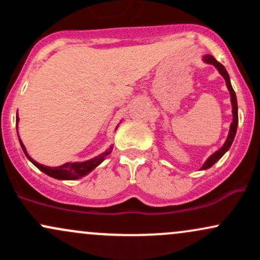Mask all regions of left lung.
Wrapping results in <instances>:
<instances>
[{
  "instance_id": "8db88e82",
  "label": "left lung",
  "mask_w": 260,
  "mask_h": 260,
  "mask_svg": "<svg viewBox=\"0 0 260 260\" xmlns=\"http://www.w3.org/2000/svg\"><path fill=\"white\" fill-rule=\"evenodd\" d=\"M203 61H204L205 63L215 66L216 70L219 71V73L221 74V76L223 77V79H225L226 85H228V89H229V91H230V96H231L232 115H234V118H232V123H231V126H230V132H229L228 139H226L225 144H223L222 147L220 148L217 151H215V153H214L213 155H210V156L208 157V160L204 162V165L202 166V170H207V169H209V168H211V166H213L214 164H215L217 160L221 159L222 155L225 154L226 151L229 150L230 147H231L232 142H234L235 136H236V131H237V124H238V107H237V99H236L235 90H234V89H232L231 82H230V77H229L228 71H226V68L223 67V66H222L221 63H220V62H217L216 59L214 58L211 55H205L204 57H203Z\"/></svg>"
}]
</instances>
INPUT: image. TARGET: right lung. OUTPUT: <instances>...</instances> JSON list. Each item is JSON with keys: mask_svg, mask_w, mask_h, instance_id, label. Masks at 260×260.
<instances>
[{"mask_svg": "<svg viewBox=\"0 0 260 260\" xmlns=\"http://www.w3.org/2000/svg\"><path fill=\"white\" fill-rule=\"evenodd\" d=\"M116 129H117V128H116ZM19 143H20V147L23 149V151H24L25 156L28 157V159L30 160L31 162L34 164L39 170H40V171H43L44 174L49 175L50 177L57 178V180H77V178L84 177L85 175H88L89 172L92 171L96 166H99L100 164L105 160L107 155L112 151V145H111V147L109 148V150H106L105 153L100 154L99 156L94 157V159L83 161V162H67L61 166H57V168H49V166L41 165V164L37 162L34 159H31V157L28 155V153H26V149L24 145H23L22 140L20 139H19Z\"/></svg>", "mask_w": 260, "mask_h": 260, "instance_id": "right-lung-1", "label": "right lung"}]
</instances>
